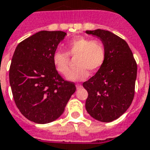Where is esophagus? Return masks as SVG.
<instances>
[{
  "label": "esophagus",
  "instance_id": "34e87169",
  "mask_svg": "<svg viewBox=\"0 0 150 150\" xmlns=\"http://www.w3.org/2000/svg\"><path fill=\"white\" fill-rule=\"evenodd\" d=\"M81 87H82V85H81L80 83H76V88H77V89H79Z\"/></svg>",
  "mask_w": 150,
  "mask_h": 150
}]
</instances>
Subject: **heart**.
<instances>
[{"mask_svg": "<svg viewBox=\"0 0 150 150\" xmlns=\"http://www.w3.org/2000/svg\"><path fill=\"white\" fill-rule=\"evenodd\" d=\"M67 52L57 50L52 60L56 71L66 75L69 71V56L76 58V67L68 73L67 79L71 81L83 80L102 67L106 58V47L103 41L87 37H76L66 44Z\"/></svg>", "mask_w": 150, "mask_h": 150, "instance_id": "heart-1", "label": "heart"}]
</instances>
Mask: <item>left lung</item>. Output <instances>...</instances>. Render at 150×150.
<instances>
[{
  "label": "left lung",
  "instance_id": "left-lung-1",
  "mask_svg": "<svg viewBox=\"0 0 150 150\" xmlns=\"http://www.w3.org/2000/svg\"><path fill=\"white\" fill-rule=\"evenodd\" d=\"M99 37L106 47L105 63L83 83L88 92L86 109L103 122L117 119L128 110L135 94L137 63L126 41L106 30L86 31Z\"/></svg>",
  "mask_w": 150,
  "mask_h": 150
}]
</instances>
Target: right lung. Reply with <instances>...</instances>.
Instances as JSON below:
<instances>
[{
  "mask_svg": "<svg viewBox=\"0 0 150 150\" xmlns=\"http://www.w3.org/2000/svg\"><path fill=\"white\" fill-rule=\"evenodd\" d=\"M66 34L40 31L21 41L13 55L9 83L13 98L21 113L33 122L56 120L76 90L73 82L61 77L53 64V54Z\"/></svg>",
  "mask_w": 150,
  "mask_h": 150,
  "instance_id": "1",
  "label": "right lung"
}]
</instances>
